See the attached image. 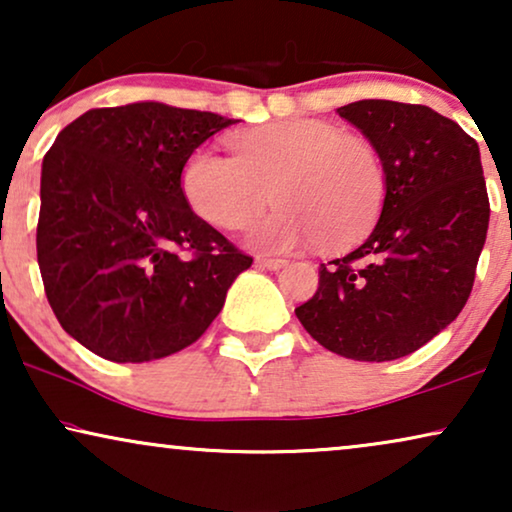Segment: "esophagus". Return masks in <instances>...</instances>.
Segmentation results:
<instances>
[{
  "instance_id": "obj_1",
  "label": "esophagus",
  "mask_w": 512,
  "mask_h": 512,
  "mask_svg": "<svg viewBox=\"0 0 512 512\" xmlns=\"http://www.w3.org/2000/svg\"><path fill=\"white\" fill-rule=\"evenodd\" d=\"M286 261L282 258H268V256H256V265L263 270H279Z\"/></svg>"
}]
</instances>
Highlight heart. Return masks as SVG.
<instances>
[{"label": "heart", "mask_w": 512, "mask_h": 512, "mask_svg": "<svg viewBox=\"0 0 512 512\" xmlns=\"http://www.w3.org/2000/svg\"><path fill=\"white\" fill-rule=\"evenodd\" d=\"M235 158L195 151L181 172V191L202 221L221 230L251 228V247L284 254L319 242L324 251L356 244L375 226L387 198V167L366 137L338 125L291 118L233 137Z\"/></svg>", "instance_id": "b5f03b06"}]
</instances>
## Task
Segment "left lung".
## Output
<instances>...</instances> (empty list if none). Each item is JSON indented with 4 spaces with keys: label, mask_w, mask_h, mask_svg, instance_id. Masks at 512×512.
<instances>
[{
    "label": "left lung",
    "mask_w": 512,
    "mask_h": 512,
    "mask_svg": "<svg viewBox=\"0 0 512 512\" xmlns=\"http://www.w3.org/2000/svg\"><path fill=\"white\" fill-rule=\"evenodd\" d=\"M380 151L387 198L361 247L319 268L296 317L354 361H394L452 324L471 296L489 226L480 149L422 104L359 100L338 109Z\"/></svg>",
    "instance_id": "1"
}]
</instances>
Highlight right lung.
<instances>
[{"label":"right lung","instance_id":"1","mask_svg":"<svg viewBox=\"0 0 512 512\" xmlns=\"http://www.w3.org/2000/svg\"><path fill=\"white\" fill-rule=\"evenodd\" d=\"M233 123L132 102L90 109L55 137L41 165L37 261L60 326L93 354L144 363L181 352L251 265L181 191L193 151Z\"/></svg>","mask_w":512,"mask_h":512}]
</instances>
